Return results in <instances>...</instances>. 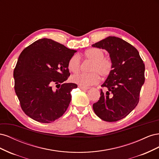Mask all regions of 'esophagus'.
I'll use <instances>...</instances> for the list:
<instances>
[{"label":"esophagus","mask_w":159,"mask_h":159,"mask_svg":"<svg viewBox=\"0 0 159 159\" xmlns=\"http://www.w3.org/2000/svg\"><path fill=\"white\" fill-rule=\"evenodd\" d=\"M78 87H79V88H80L81 89H83V90H88L89 88L88 87H83V86H80V85H79Z\"/></svg>","instance_id":"34e87169"}]
</instances>
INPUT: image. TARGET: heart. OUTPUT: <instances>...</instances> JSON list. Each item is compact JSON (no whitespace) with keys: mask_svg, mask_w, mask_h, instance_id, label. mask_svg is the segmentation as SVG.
I'll return each mask as SVG.
<instances>
[{"mask_svg":"<svg viewBox=\"0 0 159 159\" xmlns=\"http://www.w3.org/2000/svg\"><path fill=\"white\" fill-rule=\"evenodd\" d=\"M84 56L88 60L92 61L89 74L80 73L71 76V80L83 87L95 84L99 82V75L106 78L111 73L113 70V62L108 58H105V53L102 50L92 48L86 50ZM68 70L75 73L80 68V59L78 55L72 56L68 62Z\"/></svg>","mask_w":159,"mask_h":159,"instance_id":"heart-1","label":"heart"}]
</instances>
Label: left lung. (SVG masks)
Segmentation results:
<instances>
[{"label":"left lung","mask_w":159,"mask_h":159,"mask_svg":"<svg viewBox=\"0 0 159 159\" xmlns=\"http://www.w3.org/2000/svg\"><path fill=\"white\" fill-rule=\"evenodd\" d=\"M105 49L113 62V70L93 103L95 113L103 121L114 122L125 117L135 108L145 82V64L138 50L121 38L109 36L92 45Z\"/></svg>","instance_id":"obj_1"}]
</instances>
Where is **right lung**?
Listing matches in <instances>:
<instances>
[{
	"label": "right lung",
	"mask_w": 159,
	"mask_h": 159,
	"mask_svg": "<svg viewBox=\"0 0 159 159\" xmlns=\"http://www.w3.org/2000/svg\"><path fill=\"white\" fill-rule=\"evenodd\" d=\"M77 51L48 38L24 49L14 70V90L23 111L36 121L49 123L61 117L78 85L65 83L68 62ZM62 84L61 85V84ZM59 85L57 89L54 88Z\"/></svg>",
	"instance_id": "right-lung-1"
}]
</instances>
